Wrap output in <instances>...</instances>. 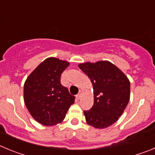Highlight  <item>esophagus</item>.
Listing matches in <instances>:
<instances>
[{
	"mask_svg": "<svg viewBox=\"0 0 155 155\" xmlns=\"http://www.w3.org/2000/svg\"><path fill=\"white\" fill-rule=\"evenodd\" d=\"M81 95H82V93H81V91H79V93L78 94H77L76 95V98L78 100H79L81 98Z\"/></svg>",
	"mask_w": 155,
	"mask_h": 155,
	"instance_id": "esophagus-1",
	"label": "esophagus"
}]
</instances>
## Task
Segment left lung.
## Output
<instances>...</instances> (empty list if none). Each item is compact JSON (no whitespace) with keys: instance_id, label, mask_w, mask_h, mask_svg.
Instances as JSON below:
<instances>
[{"instance_id":"left-lung-1","label":"left lung","mask_w":155,"mask_h":155,"mask_svg":"<svg viewBox=\"0 0 155 155\" xmlns=\"http://www.w3.org/2000/svg\"><path fill=\"white\" fill-rule=\"evenodd\" d=\"M88 76L94 91V105L84 111L87 124L97 129L113 125L125 110L130 96V83L116 66L107 61L78 65Z\"/></svg>"}]
</instances>
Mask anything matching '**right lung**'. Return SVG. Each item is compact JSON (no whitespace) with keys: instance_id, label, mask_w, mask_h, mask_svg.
<instances>
[{"instance_id":"right-lung-1","label":"right lung","mask_w":155,"mask_h":155,"mask_svg":"<svg viewBox=\"0 0 155 155\" xmlns=\"http://www.w3.org/2000/svg\"><path fill=\"white\" fill-rule=\"evenodd\" d=\"M70 63L55 57L42 61L27 78L24 84V102L31 116L44 126L61 124L74 102L66 87L61 84L63 71Z\"/></svg>"}]
</instances>
